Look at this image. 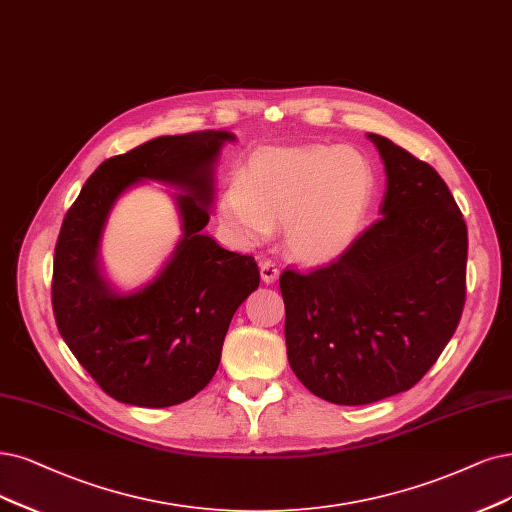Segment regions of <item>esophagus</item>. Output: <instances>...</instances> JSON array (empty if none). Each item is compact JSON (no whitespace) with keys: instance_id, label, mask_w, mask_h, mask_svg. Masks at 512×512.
Wrapping results in <instances>:
<instances>
[{"instance_id":"1","label":"esophagus","mask_w":512,"mask_h":512,"mask_svg":"<svg viewBox=\"0 0 512 512\" xmlns=\"http://www.w3.org/2000/svg\"><path fill=\"white\" fill-rule=\"evenodd\" d=\"M259 272H261V280L266 282V285H270V282H274L280 276V270L272 259H263L259 263Z\"/></svg>"}]
</instances>
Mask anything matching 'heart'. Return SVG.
<instances>
[{"instance_id":"heart-1","label":"heart","mask_w":512,"mask_h":512,"mask_svg":"<svg viewBox=\"0 0 512 512\" xmlns=\"http://www.w3.org/2000/svg\"><path fill=\"white\" fill-rule=\"evenodd\" d=\"M375 194V173L350 147L266 149L221 196L219 217L246 244L268 240L287 221L293 257L323 263L361 234Z\"/></svg>"}]
</instances>
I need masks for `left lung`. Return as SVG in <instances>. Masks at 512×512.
I'll use <instances>...</instances> for the list:
<instances>
[{
    "label": "left lung",
    "instance_id": "1",
    "mask_svg": "<svg viewBox=\"0 0 512 512\" xmlns=\"http://www.w3.org/2000/svg\"><path fill=\"white\" fill-rule=\"evenodd\" d=\"M367 137L386 166L380 219L329 266L280 274L289 365L335 405L418 384L456 333L466 299L468 232L449 187L407 149Z\"/></svg>",
    "mask_w": 512,
    "mask_h": 512
}]
</instances>
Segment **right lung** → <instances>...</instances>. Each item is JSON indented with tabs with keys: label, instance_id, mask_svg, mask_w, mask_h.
Here are the masks:
<instances>
[{
	"label": "right lung",
	"instance_id": "obj_1",
	"mask_svg": "<svg viewBox=\"0 0 512 512\" xmlns=\"http://www.w3.org/2000/svg\"><path fill=\"white\" fill-rule=\"evenodd\" d=\"M232 132L198 130L151 139L105 160L67 211L54 249L52 310L65 344L111 399L170 407L196 396L221 361L242 301L259 287L251 255L225 251L202 230L213 202V168ZM181 186L184 238L165 270L135 294H116L98 268L108 211L130 185Z\"/></svg>",
	"mask_w": 512,
	"mask_h": 512
}]
</instances>
